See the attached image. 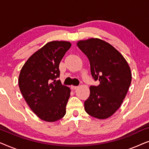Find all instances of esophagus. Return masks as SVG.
Here are the masks:
<instances>
[{"mask_svg":"<svg viewBox=\"0 0 149 149\" xmlns=\"http://www.w3.org/2000/svg\"><path fill=\"white\" fill-rule=\"evenodd\" d=\"M78 86H74V85H71V89H73V90H74V89H76Z\"/></svg>","mask_w":149,"mask_h":149,"instance_id":"34e87169","label":"esophagus"}]
</instances>
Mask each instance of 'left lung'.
Returning <instances> with one entry per match:
<instances>
[{
	"label": "left lung",
	"instance_id": "left-lung-1",
	"mask_svg": "<svg viewBox=\"0 0 149 149\" xmlns=\"http://www.w3.org/2000/svg\"><path fill=\"white\" fill-rule=\"evenodd\" d=\"M77 46L90 63L91 74L97 86H90L85 110L91 117L104 119L121 107L132 81L131 70L123 56L111 45L99 38L80 40Z\"/></svg>",
	"mask_w": 149,
	"mask_h": 149
}]
</instances>
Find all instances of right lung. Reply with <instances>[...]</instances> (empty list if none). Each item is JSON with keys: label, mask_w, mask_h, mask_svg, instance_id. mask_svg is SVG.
I'll list each match as a JSON object with an SVG mask.
<instances>
[{"label": "right lung", "mask_w": 149, "mask_h": 149, "mask_svg": "<svg viewBox=\"0 0 149 149\" xmlns=\"http://www.w3.org/2000/svg\"><path fill=\"white\" fill-rule=\"evenodd\" d=\"M71 47L67 41L47 42L28 58L20 71L19 87L24 98L40 119L54 122L66 114L70 89L62 85L59 65Z\"/></svg>", "instance_id": "right-lung-1"}]
</instances>
